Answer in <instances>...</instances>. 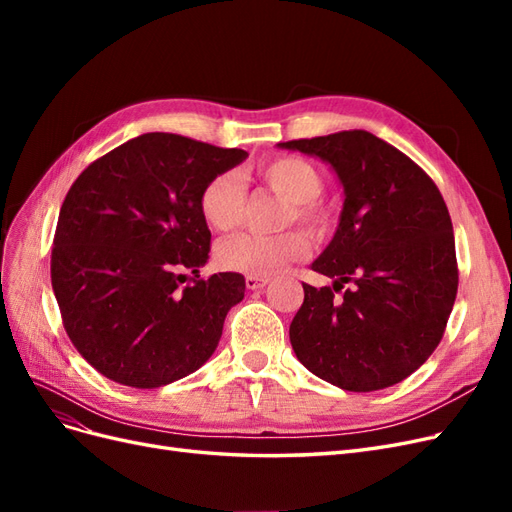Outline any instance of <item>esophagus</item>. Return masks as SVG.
I'll list each match as a JSON object with an SVG mask.
<instances>
[{"label": "esophagus", "mask_w": 512, "mask_h": 512, "mask_svg": "<svg viewBox=\"0 0 512 512\" xmlns=\"http://www.w3.org/2000/svg\"><path fill=\"white\" fill-rule=\"evenodd\" d=\"M269 284V277H260V275H245V286L247 290H258L262 286Z\"/></svg>", "instance_id": "obj_1"}]
</instances>
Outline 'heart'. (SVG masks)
Returning <instances> with one entry per match:
<instances>
[{
    "instance_id": "obj_1",
    "label": "heart",
    "mask_w": 512,
    "mask_h": 512,
    "mask_svg": "<svg viewBox=\"0 0 512 512\" xmlns=\"http://www.w3.org/2000/svg\"><path fill=\"white\" fill-rule=\"evenodd\" d=\"M256 175L269 190L288 200L284 224L299 222L314 232H322L329 226V209L318 198L324 190V181L314 164L303 158L284 156L260 164ZM243 203V181L232 170L215 173L198 194V211L215 230L235 228L241 220ZM307 247V237L297 228L280 232V235L239 232L218 245L215 260L226 271L271 275L288 262L299 260Z\"/></svg>"
}]
</instances>
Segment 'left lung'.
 Wrapping results in <instances>:
<instances>
[{
	"mask_svg": "<svg viewBox=\"0 0 512 512\" xmlns=\"http://www.w3.org/2000/svg\"><path fill=\"white\" fill-rule=\"evenodd\" d=\"M280 147L329 162L346 194L335 237L312 265L335 284H303V305L290 322L292 350L344 391L393 386L438 348L457 297L453 222L438 185L365 130Z\"/></svg>",
	"mask_w": 512,
	"mask_h": 512,
	"instance_id": "obj_1",
	"label": "left lung"
}]
</instances>
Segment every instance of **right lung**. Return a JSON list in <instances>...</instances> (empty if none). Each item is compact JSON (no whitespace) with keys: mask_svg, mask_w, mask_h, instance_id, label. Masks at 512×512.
Here are the masks:
<instances>
[{"mask_svg":"<svg viewBox=\"0 0 512 512\" xmlns=\"http://www.w3.org/2000/svg\"><path fill=\"white\" fill-rule=\"evenodd\" d=\"M245 158L243 149L149 132L72 183L53 237L51 282L70 342L102 376L158 389L218 348L245 280L198 275L211 250L198 194Z\"/></svg>","mask_w":512,"mask_h":512,"instance_id":"right-lung-1","label":"right lung"}]
</instances>
